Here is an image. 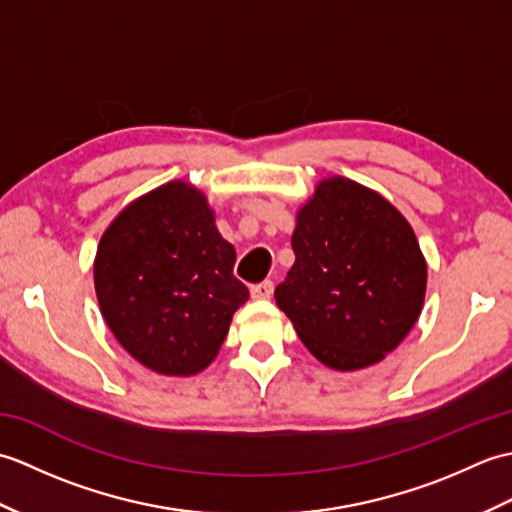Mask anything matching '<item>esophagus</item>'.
Returning <instances> with one entry per match:
<instances>
[{
  "label": "esophagus",
  "instance_id": "34e87169",
  "mask_svg": "<svg viewBox=\"0 0 512 512\" xmlns=\"http://www.w3.org/2000/svg\"><path fill=\"white\" fill-rule=\"evenodd\" d=\"M273 290H275V284L266 279V281H262V284H255L253 288H250V295H253V299H270Z\"/></svg>",
  "mask_w": 512,
  "mask_h": 512
}]
</instances>
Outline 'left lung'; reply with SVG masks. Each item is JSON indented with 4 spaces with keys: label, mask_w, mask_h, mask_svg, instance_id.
<instances>
[{
    "label": "left lung",
    "mask_w": 512,
    "mask_h": 512,
    "mask_svg": "<svg viewBox=\"0 0 512 512\" xmlns=\"http://www.w3.org/2000/svg\"><path fill=\"white\" fill-rule=\"evenodd\" d=\"M292 250L275 299L323 365H374L416 325L427 262L411 224L380 193L341 176L321 180L297 213Z\"/></svg>",
    "instance_id": "1"
}]
</instances>
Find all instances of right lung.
<instances>
[{"label":"right lung","mask_w":512,"mask_h":512,"mask_svg":"<svg viewBox=\"0 0 512 512\" xmlns=\"http://www.w3.org/2000/svg\"><path fill=\"white\" fill-rule=\"evenodd\" d=\"M235 248L206 195L173 180L114 217L94 259V288L116 341L165 376L200 372L220 352L248 299L233 275Z\"/></svg>","instance_id":"obj_1"}]
</instances>
